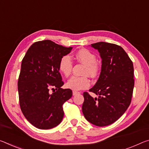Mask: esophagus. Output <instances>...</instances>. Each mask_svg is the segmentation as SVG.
Listing matches in <instances>:
<instances>
[{
  "instance_id": "esophagus-1",
  "label": "esophagus",
  "mask_w": 149,
  "mask_h": 149,
  "mask_svg": "<svg viewBox=\"0 0 149 149\" xmlns=\"http://www.w3.org/2000/svg\"><path fill=\"white\" fill-rule=\"evenodd\" d=\"M80 93L78 91H73V95H76L77 94H79Z\"/></svg>"
}]
</instances>
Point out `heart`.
<instances>
[{"mask_svg":"<svg viewBox=\"0 0 149 149\" xmlns=\"http://www.w3.org/2000/svg\"><path fill=\"white\" fill-rule=\"evenodd\" d=\"M75 58L79 62L85 64L84 75H88L91 77H95L100 72V65L96 62V56L87 49H81L75 54ZM58 68L60 72L65 76L70 75L73 68L72 59L69 55L63 56L60 60ZM90 86V80L87 76H72L68 79L66 86L74 91H79L88 88Z\"/></svg>","mask_w":149,"mask_h":149,"instance_id":"b5f03b06","label":"heart"}]
</instances>
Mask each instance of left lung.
<instances>
[{"mask_svg": "<svg viewBox=\"0 0 149 149\" xmlns=\"http://www.w3.org/2000/svg\"><path fill=\"white\" fill-rule=\"evenodd\" d=\"M102 59L100 77L89 89L99 95L93 98L84 92L82 112L96 126L111 125L121 117L131 102L134 88L133 62L118 45L100 42L92 44Z\"/></svg>", "mask_w": 149, "mask_h": 149, "instance_id": "obj_1", "label": "left lung"}]
</instances>
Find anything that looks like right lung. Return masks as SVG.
<instances>
[{
  "label": "right lung",
  "instance_id": "right-lung-1",
  "mask_svg": "<svg viewBox=\"0 0 149 149\" xmlns=\"http://www.w3.org/2000/svg\"><path fill=\"white\" fill-rule=\"evenodd\" d=\"M72 49L49 40L38 41L22 59L18 81L20 106L26 119L38 129H52L62 121V105L72 97V91L61 88L63 81L58 64Z\"/></svg>",
  "mask_w": 149,
  "mask_h": 149
}]
</instances>
